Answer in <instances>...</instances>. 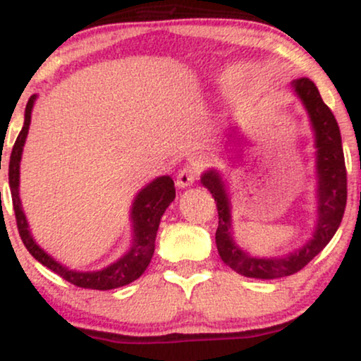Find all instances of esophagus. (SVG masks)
<instances>
[{
	"mask_svg": "<svg viewBox=\"0 0 361 361\" xmlns=\"http://www.w3.org/2000/svg\"><path fill=\"white\" fill-rule=\"evenodd\" d=\"M198 175H200V168H198V164H186L181 169L180 173H178L176 176V185L180 186V188H186V186L193 185L195 180H197Z\"/></svg>",
	"mask_w": 361,
	"mask_h": 361,
	"instance_id": "34e87169",
	"label": "esophagus"
}]
</instances>
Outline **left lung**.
I'll return each instance as SVG.
<instances>
[{"label": "left lung", "mask_w": 361, "mask_h": 361, "mask_svg": "<svg viewBox=\"0 0 361 361\" xmlns=\"http://www.w3.org/2000/svg\"><path fill=\"white\" fill-rule=\"evenodd\" d=\"M292 88L307 110L316 137L314 146L317 149V222L312 238L304 246L285 255L283 258H256L244 252L233 239L231 202L221 175L215 169H209L202 175V185L209 188L217 204L219 227L215 233V244L219 255L227 267L250 279L273 280L300 271L333 239L345 214L346 166L336 118L309 78L295 80Z\"/></svg>", "instance_id": "1"}]
</instances>
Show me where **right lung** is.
Instances as JSON below:
<instances>
[{"label": "right lung", "mask_w": 361, "mask_h": 361, "mask_svg": "<svg viewBox=\"0 0 361 361\" xmlns=\"http://www.w3.org/2000/svg\"><path fill=\"white\" fill-rule=\"evenodd\" d=\"M35 94L30 97L25 109V122L18 137L15 140L13 151H11L10 163H8V180H10L11 200H13V210L16 217V226H18L20 238L34 258L47 267L49 270L62 276L69 283L76 285L81 288L91 290H111L123 287L130 281L137 280L146 268L151 263L152 255H154V243L156 233L159 227L161 217L169 204L175 200V183L171 176H159L154 181L144 186L135 197L134 204L130 209V221H132V246L122 258L111 263L110 267L103 268L98 271H76L69 270L59 261H56L51 255H47L39 244L35 243L34 235L28 229L27 217L23 214L22 202H20V161H22V152L25 140H27L28 127H30L32 109L35 103Z\"/></svg>", "instance_id": "add662e5"}]
</instances>
